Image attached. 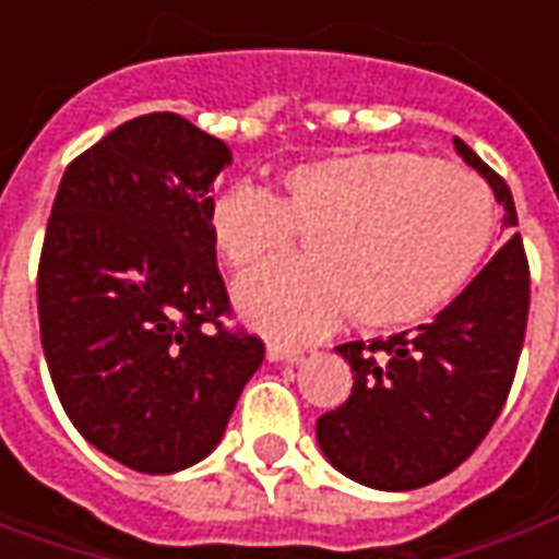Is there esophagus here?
<instances>
[{
    "label": "esophagus",
    "mask_w": 559,
    "mask_h": 559,
    "mask_svg": "<svg viewBox=\"0 0 559 559\" xmlns=\"http://www.w3.org/2000/svg\"><path fill=\"white\" fill-rule=\"evenodd\" d=\"M266 359L269 362H302L305 350L302 347H293V344H281V341H269L266 344Z\"/></svg>",
    "instance_id": "esophagus-1"
}]
</instances>
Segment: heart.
<instances>
[{
  "label": "heart",
  "instance_id": "b5f03b06",
  "mask_svg": "<svg viewBox=\"0 0 559 559\" xmlns=\"http://www.w3.org/2000/svg\"><path fill=\"white\" fill-rule=\"evenodd\" d=\"M281 197L221 194L209 215L218 257L239 275L242 317L275 338H314L353 320L371 332L419 326L455 302L491 248L488 185L449 160L413 152H338L281 173Z\"/></svg>",
  "mask_w": 559,
  "mask_h": 559
}]
</instances>
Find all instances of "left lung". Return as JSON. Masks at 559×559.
Returning a JSON list of instances; mask_svg holds the SVG:
<instances>
[{
	"label": "left lung",
	"mask_w": 559,
	"mask_h": 559,
	"mask_svg": "<svg viewBox=\"0 0 559 559\" xmlns=\"http://www.w3.org/2000/svg\"><path fill=\"white\" fill-rule=\"evenodd\" d=\"M455 148L488 179L515 227L503 176L464 140L455 138ZM527 311L530 266L515 233L431 323L335 347L350 362L353 392L317 419L332 467L377 491H413L464 464L509 399Z\"/></svg>",
	"instance_id": "1"
}]
</instances>
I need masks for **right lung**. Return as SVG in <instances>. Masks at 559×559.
<instances>
[{"mask_svg": "<svg viewBox=\"0 0 559 559\" xmlns=\"http://www.w3.org/2000/svg\"><path fill=\"white\" fill-rule=\"evenodd\" d=\"M224 140L146 114L68 164L38 263V323L56 395L86 440L138 473L218 445L263 341L233 317L209 185Z\"/></svg>", "mask_w": 559, "mask_h": 559, "instance_id": "obj_1", "label": "right lung"}]
</instances>
